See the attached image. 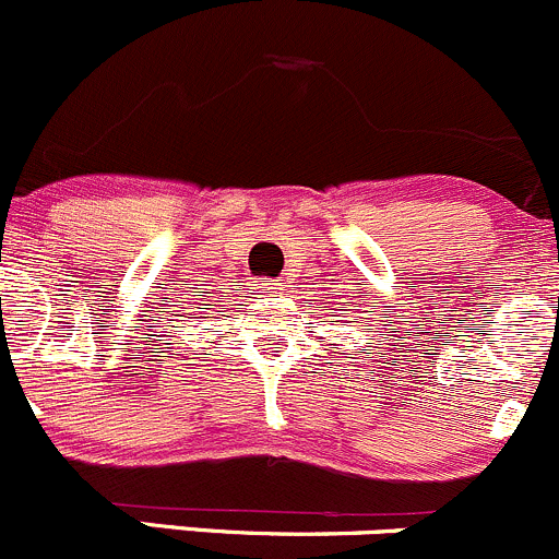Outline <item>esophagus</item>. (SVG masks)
<instances>
[{"label":"esophagus","mask_w":559,"mask_h":559,"mask_svg":"<svg viewBox=\"0 0 559 559\" xmlns=\"http://www.w3.org/2000/svg\"><path fill=\"white\" fill-rule=\"evenodd\" d=\"M258 293H261L263 298H277L282 293V282L277 280H261L258 282Z\"/></svg>","instance_id":"esophagus-1"}]
</instances>
